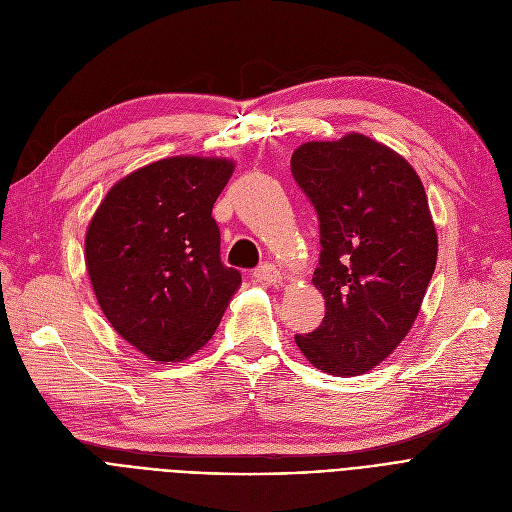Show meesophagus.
<instances>
[{"label":"esophagus","mask_w":512,"mask_h":512,"mask_svg":"<svg viewBox=\"0 0 512 512\" xmlns=\"http://www.w3.org/2000/svg\"><path fill=\"white\" fill-rule=\"evenodd\" d=\"M255 276L265 284H274V286L282 284V274L274 263H261L255 270Z\"/></svg>","instance_id":"1"}]
</instances>
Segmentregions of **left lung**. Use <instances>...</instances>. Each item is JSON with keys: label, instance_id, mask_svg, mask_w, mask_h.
<instances>
[{"label": "left lung", "instance_id": "8db88e82", "mask_svg": "<svg viewBox=\"0 0 512 512\" xmlns=\"http://www.w3.org/2000/svg\"><path fill=\"white\" fill-rule=\"evenodd\" d=\"M290 170L319 218L326 317L294 342L330 375H361L402 342L436 270L438 236L409 161L365 134L311 141Z\"/></svg>", "mask_w": 512, "mask_h": 512}]
</instances>
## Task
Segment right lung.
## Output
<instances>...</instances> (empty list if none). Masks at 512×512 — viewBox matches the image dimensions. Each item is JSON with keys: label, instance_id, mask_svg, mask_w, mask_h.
<instances>
[{"label": "right lung", "instance_id": "1", "mask_svg": "<svg viewBox=\"0 0 512 512\" xmlns=\"http://www.w3.org/2000/svg\"><path fill=\"white\" fill-rule=\"evenodd\" d=\"M234 172L178 155L118 180L85 238L87 272L112 328L151 361L176 363L213 336L242 278L220 259L211 218Z\"/></svg>", "mask_w": 512, "mask_h": 512}]
</instances>
